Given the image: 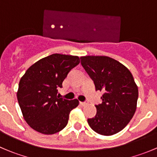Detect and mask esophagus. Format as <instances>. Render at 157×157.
Listing matches in <instances>:
<instances>
[{"label":"esophagus","instance_id":"1","mask_svg":"<svg viewBox=\"0 0 157 157\" xmlns=\"http://www.w3.org/2000/svg\"><path fill=\"white\" fill-rule=\"evenodd\" d=\"M87 102H80V105H82V106H85V105H87Z\"/></svg>","mask_w":157,"mask_h":157}]
</instances>
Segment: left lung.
<instances>
[{
  "instance_id": "8db88e82",
  "label": "left lung",
  "mask_w": 157,
  "mask_h": 157,
  "mask_svg": "<svg viewBox=\"0 0 157 157\" xmlns=\"http://www.w3.org/2000/svg\"><path fill=\"white\" fill-rule=\"evenodd\" d=\"M80 60L96 91L104 93L102 103L96 105V115L88 118L89 125L102 135L119 132L137 109L138 89L132 74L125 66L107 56H84Z\"/></svg>"
}]
</instances>
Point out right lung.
<instances>
[{
	"label": "right lung",
	"instance_id": "obj_1",
	"mask_svg": "<svg viewBox=\"0 0 157 157\" xmlns=\"http://www.w3.org/2000/svg\"><path fill=\"white\" fill-rule=\"evenodd\" d=\"M79 63L77 56L53 54L33 64L20 79L19 105L25 121L35 131L53 134L66 127L70 112L79 101L57 94L71 70Z\"/></svg>",
	"mask_w": 157,
	"mask_h": 157
}]
</instances>
